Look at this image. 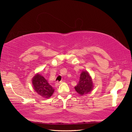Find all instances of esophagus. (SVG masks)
Returning a JSON list of instances; mask_svg holds the SVG:
<instances>
[{
  "label": "esophagus",
  "instance_id": "34e87169",
  "mask_svg": "<svg viewBox=\"0 0 132 132\" xmlns=\"http://www.w3.org/2000/svg\"><path fill=\"white\" fill-rule=\"evenodd\" d=\"M61 83H62V81H61V82H56L55 83V86H56V87H57V86H58L59 85H60Z\"/></svg>",
  "mask_w": 132,
  "mask_h": 132
}]
</instances>
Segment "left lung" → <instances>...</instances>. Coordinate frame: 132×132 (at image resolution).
<instances>
[{
	"instance_id": "obj_1",
	"label": "left lung",
	"mask_w": 132,
	"mask_h": 132,
	"mask_svg": "<svg viewBox=\"0 0 132 132\" xmlns=\"http://www.w3.org/2000/svg\"><path fill=\"white\" fill-rule=\"evenodd\" d=\"M94 84L93 79L86 70L82 71L80 76L78 84L75 87L76 91L80 95H85L93 91Z\"/></svg>"
}]
</instances>
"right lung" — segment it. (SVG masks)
I'll list each match as a JSON object with an SVG mask.
<instances>
[{"mask_svg": "<svg viewBox=\"0 0 132 132\" xmlns=\"http://www.w3.org/2000/svg\"><path fill=\"white\" fill-rule=\"evenodd\" d=\"M34 89L43 98H48L53 94L55 89L40 74L37 73L32 79Z\"/></svg>", "mask_w": 132, "mask_h": 132, "instance_id": "obj_1", "label": "right lung"}]
</instances>
